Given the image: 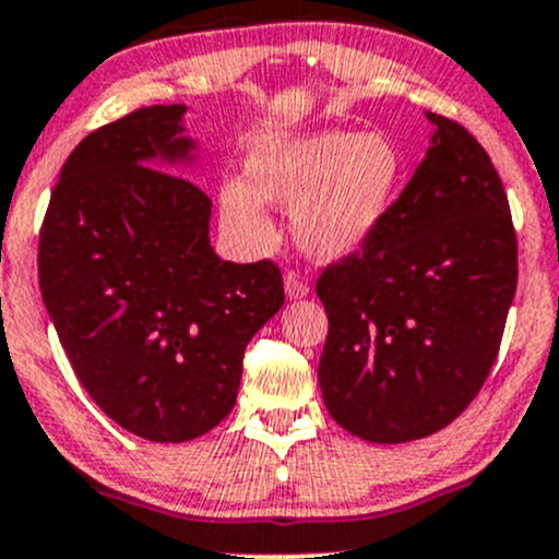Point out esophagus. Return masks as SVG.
I'll return each mask as SVG.
<instances>
[{
  "mask_svg": "<svg viewBox=\"0 0 559 559\" xmlns=\"http://www.w3.org/2000/svg\"><path fill=\"white\" fill-rule=\"evenodd\" d=\"M285 293L287 298H304L309 296V285H306V280L301 277L298 272H285Z\"/></svg>",
  "mask_w": 559,
  "mask_h": 559,
  "instance_id": "1",
  "label": "esophagus"
}]
</instances>
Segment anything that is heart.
Here are the masks:
<instances>
[{
  "instance_id": "heart-1",
  "label": "heart",
  "mask_w": 559,
  "mask_h": 559,
  "mask_svg": "<svg viewBox=\"0 0 559 559\" xmlns=\"http://www.w3.org/2000/svg\"><path fill=\"white\" fill-rule=\"evenodd\" d=\"M402 154L381 133L274 138L248 159V183L221 186V224L242 248L274 237L263 202L293 205V234L309 255L344 258L362 248L392 210Z\"/></svg>"
}]
</instances>
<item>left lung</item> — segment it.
Wrapping results in <instances>:
<instances>
[{
	"label": "left lung",
	"mask_w": 559,
	"mask_h": 559,
	"mask_svg": "<svg viewBox=\"0 0 559 559\" xmlns=\"http://www.w3.org/2000/svg\"><path fill=\"white\" fill-rule=\"evenodd\" d=\"M431 148L373 237L322 269V400L368 442L421 440L477 397L518 290V234L488 152L464 124Z\"/></svg>",
	"instance_id": "left-lung-1"
}]
</instances>
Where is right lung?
I'll return each instance as SVG.
<instances>
[{
	"label": "right lung",
	"mask_w": 559,
	"mask_h": 559,
	"mask_svg": "<svg viewBox=\"0 0 559 559\" xmlns=\"http://www.w3.org/2000/svg\"><path fill=\"white\" fill-rule=\"evenodd\" d=\"M183 106H143L76 143L39 229V290L95 405L152 442H186L237 402L250 338L285 304L274 261H221L210 197L152 167L186 157Z\"/></svg>",
	"instance_id": "1"
}]
</instances>
